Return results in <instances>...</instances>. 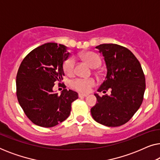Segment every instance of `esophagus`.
Returning a JSON list of instances; mask_svg holds the SVG:
<instances>
[{"mask_svg":"<svg viewBox=\"0 0 160 160\" xmlns=\"http://www.w3.org/2000/svg\"><path fill=\"white\" fill-rule=\"evenodd\" d=\"M89 95L88 94H84V93H79L78 94V97L83 98V97H87Z\"/></svg>","mask_w":160,"mask_h":160,"instance_id":"34e87169","label":"esophagus"}]
</instances>
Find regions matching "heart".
Masks as SVG:
<instances>
[{
  "mask_svg": "<svg viewBox=\"0 0 160 160\" xmlns=\"http://www.w3.org/2000/svg\"><path fill=\"white\" fill-rule=\"evenodd\" d=\"M82 58L91 68H96L101 65V58L95 52H87L82 54ZM76 60L73 57L68 58L63 63V70L67 75H72L75 70ZM72 87L76 90L80 92H89L93 86H95V81L93 78H76L72 82Z\"/></svg>",
  "mask_w": 160,
  "mask_h": 160,
  "instance_id": "1",
  "label": "heart"
}]
</instances>
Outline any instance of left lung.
<instances>
[{
	"label": "left lung",
	"mask_w": 160,
	"mask_h": 160,
	"mask_svg": "<svg viewBox=\"0 0 160 160\" xmlns=\"http://www.w3.org/2000/svg\"><path fill=\"white\" fill-rule=\"evenodd\" d=\"M102 54L107 74L98 92L111 95L100 96L91 108L98 123L107 127L125 124L138 110L143 100L146 80L139 61L127 48L115 43H103L95 47Z\"/></svg>",
	"instance_id": "left-lung-1"
}]
</instances>
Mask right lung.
Returning a JSON list of instances; mask_svg holds the SVG:
<instances>
[{
    "label": "right lung",
    "instance_id": "1",
    "mask_svg": "<svg viewBox=\"0 0 160 160\" xmlns=\"http://www.w3.org/2000/svg\"><path fill=\"white\" fill-rule=\"evenodd\" d=\"M67 47L47 43L32 50L24 58L17 74V97L19 103L32 123L52 128L67 119L71 103L78 93L64 89L54 92V83L65 76L63 63L68 58ZM60 84V83H59Z\"/></svg>",
    "mask_w": 160,
    "mask_h": 160
}]
</instances>
